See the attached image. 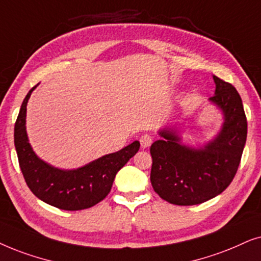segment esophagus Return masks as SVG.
Instances as JSON below:
<instances>
[{
  "label": "esophagus",
  "instance_id": "1",
  "mask_svg": "<svg viewBox=\"0 0 261 261\" xmlns=\"http://www.w3.org/2000/svg\"><path fill=\"white\" fill-rule=\"evenodd\" d=\"M140 143H141V148L143 149L150 147L152 143V137L150 135H142L140 138Z\"/></svg>",
  "mask_w": 261,
  "mask_h": 261
}]
</instances>
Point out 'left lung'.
I'll return each mask as SVG.
<instances>
[{"label": "left lung", "instance_id": "8db88e82", "mask_svg": "<svg viewBox=\"0 0 261 261\" xmlns=\"http://www.w3.org/2000/svg\"><path fill=\"white\" fill-rule=\"evenodd\" d=\"M216 90L209 99L223 112L224 123L216 137L203 148L180 143L178 131L166 127L162 140L150 147V181L163 200L174 205H197L223 192L238 172L246 138L247 119L241 96L230 83L214 76Z\"/></svg>", "mask_w": 261, "mask_h": 261}]
</instances>
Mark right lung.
Wrapping results in <instances>:
<instances>
[{
	"label": "right lung",
	"mask_w": 261,
	"mask_h": 261,
	"mask_svg": "<svg viewBox=\"0 0 261 261\" xmlns=\"http://www.w3.org/2000/svg\"><path fill=\"white\" fill-rule=\"evenodd\" d=\"M37 86L23 99L14 126V143L27 186L40 200L58 209L76 211L94 206L110 193L118 171L138 151L140 142L135 141L77 169L55 168L38 158L26 133V106Z\"/></svg>",
	"instance_id": "add662e5"
}]
</instances>
